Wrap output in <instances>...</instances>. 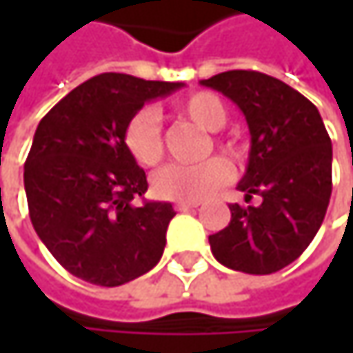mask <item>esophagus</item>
<instances>
[{
	"label": "esophagus",
	"instance_id": "esophagus-1",
	"mask_svg": "<svg viewBox=\"0 0 353 353\" xmlns=\"http://www.w3.org/2000/svg\"><path fill=\"white\" fill-rule=\"evenodd\" d=\"M198 206H200V202H177L176 210L185 212V210H194V208H198Z\"/></svg>",
	"mask_w": 353,
	"mask_h": 353
}]
</instances>
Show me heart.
Returning a JSON list of instances; mask_svg holds the SVG:
<instances>
[{
  "instance_id": "b5f03b06",
  "label": "heart",
  "mask_w": 353,
  "mask_h": 353,
  "mask_svg": "<svg viewBox=\"0 0 353 353\" xmlns=\"http://www.w3.org/2000/svg\"><path fill=\"white\" fill-rule=\"evenodd\" d=\"M176 112L185 116L200 128L216 132L227 124V106L212 92H194L179 100ZM122 145L134 163L153 168L163 157L161 118L153 108L134 112L122 130ZM212 145L231 159L241 157V145L235 139L212 137ZM210 151V145H208ZM231 177V168L225 159L212 157L198 165H168L153 177V190L159 198L174 202H200L221 190Z\"/></svg>"
}]
</instances>
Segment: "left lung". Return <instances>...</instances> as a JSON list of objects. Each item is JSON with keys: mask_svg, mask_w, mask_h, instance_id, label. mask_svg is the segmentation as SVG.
Masks as SVG:
<instances>
[{"mask_svg": "<svg viewBox=\"0 0 353 353\" xmlns=\"http://www.w3.org/2000/svg\"><path fill=\"white\" fill-rule=\"evenodd\" d=\"M245 114L251 151L231 223L208 237L223 265L245 274H274L315 239L331 198V139L317 106L284 81L259 71H225L200 81Z\"/></svg>", "mask_w": 353, "mask_h": 353, "instance_id": "1", "label": "left lung"}]
</instances>
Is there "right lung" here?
<instances>
[{
    "mask_svg": "<svg viewBox=\"0 0 353 353\" xmlns=\"http://www.w3.org/2000/svg\"><path fill=\"white\" fill-rule=\"evenodd\" d=\"M181 85L102 73L40 120L24 163L28 212L36 235L69 274L120 286L161 259L176 212L170 202L132 204L149 183L126 153L122 130L145 102Z\"/></svg>",
    "mask_w": 353,
    "mask_h": 353,
    "instance_id": "add662e5",
    "label": "right lung"
}]
</instances>
